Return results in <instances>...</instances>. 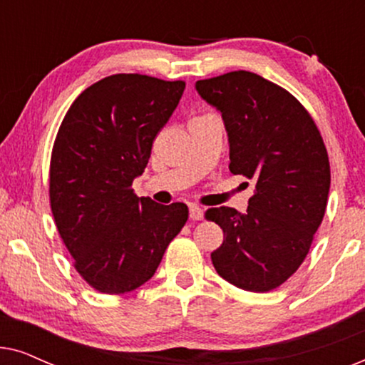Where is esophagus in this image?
<instances>
[{"instance_id":"esophagus-1","label":"esophagus","mask_w":365,"mask_h":365,"mask_svg":"<svg viewBox=\"0 0 365 365\" xmlns=\"http://www.w3.org/2000/svg\"><path fill=\"white\" fill-rule=\"evenodd\" d=\"M189 217H191L192 221H201L204 217V209L196 206V204H191V206H189Z\"/></svg>"}]
</instances>
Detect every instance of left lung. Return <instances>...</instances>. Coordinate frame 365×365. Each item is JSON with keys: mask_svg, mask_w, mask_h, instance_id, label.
<instances>
[{"mask_svg": "<svg viewBox=\"0 0 365 365\" xmlns=\"http://www.w3.org/2000/svg\"><path fill=\"white\" fill-rule=\"evenodd\" d=\"M196 91L221 113L229 171L256 182L246 214L207 209L224 232L212 264L232 286L272 291L306 259L326 212L331 169L321 133L292 94L259 74L201 79Z\"/></svg>", "mask_w": 365, "mask_h": 365, "instance_id": "8db88e82", "label": "left lung"}]
</instances>
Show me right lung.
<instances>
[{
  "instance_id": "add662e5",
  "label": "right lung",
  "mask_w": 365,
  "mask_h": 365,
  "mask_svg": "<svg viewBox=\"0 0 365 365\" xmlns=\"http://www.w3.org/2000/svg\"><path fill=\"white\" fill-rule=\"evenodd\" d=\"M184 88V81L113 74L84 89L59 126L51 211L74 267L99 292H131L148 282L187 221L186 204L164 206L133 192Z\"/></svg>"
}]
</instances>
